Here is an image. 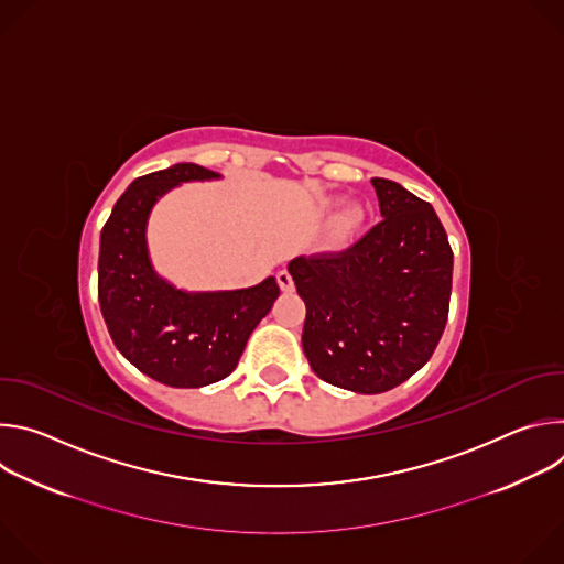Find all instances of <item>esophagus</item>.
Segmentation results:
<instances>
[{
    "instance_id": "esophagus-1",
    "label": "esophagus",
    "mask_w": 564,
    "mask_h": 564,
    "mask_svg": "<svg viewBox=\"0 0 564 564\" xmlns=\"http://www.w3.org/2000/svg\"><path fill=\"white\" fill-rule=\"evenodd\" d=\"M276 281H279V288H281L283 292H292V290H294V281H292V274H290L288 270H281V272L276 274Z\"/></svg>"
}]
</instances>
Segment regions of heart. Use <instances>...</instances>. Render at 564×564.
<instances>
[{
  "label": "heart",
  "mask_w": 564,
  "mask_h": 564,
  "mask_svg": "<svg viewBox=\"0 0 564 564\" xmlns=\"http://www.w3.org/2000/svg\"><path fill=\"white\" fill-rule=\"evenodd\" d=\"M361 223V209L359 207H348L346 212H341L335 223H333V234L337 238H346L348 234H352Z\"/></svg>",
  "instance_id": "1"
}]
</instances>
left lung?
<instances>
[{"label":"left lung","instance_id":"8db88e82","mask_svg":"<svg viewBox=\"0 0 564 564\" xmlns=\"http://www.w3.org/2000/svg\"><path fill=\"white\" fill-rule=\"evenodd\" d=\"M381 220L339 252L294 259L303 352L333 386L377 394L413 377L448 318L453 250L431 203L372 178Z\"/></svg>","mask_w":564,"mask_h":564}]
</instances>
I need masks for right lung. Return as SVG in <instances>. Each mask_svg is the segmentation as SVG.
Instances as JSON below:
<instances>
[{
	"label": "right lung",
	"mask_w": 564,
	"mask_h": 564,
	"mask_svg": "<svg viewBox=\"0 0 564 564\" xmlns=\"http://www.w3.org/2000/svg\"><path fill=\"white\" fill-rule=\"evenodd\" d=\"M216 176L192 163L140 176L100 234L98 299L109 335L138 370L174 388L225 379L281 292L270 276L246 290L187 294L153 274L144 243L153 203L178 183Z\"/></svg>",
	"instance_id": "add662e5"
}]
</instances>
